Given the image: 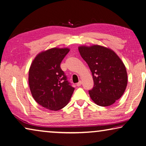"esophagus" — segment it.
I'll list each match as a JSON object with an SVG mask.
<instances>
[{"instance_id":"esophagus-1","label":"esophagus","mask_w":146,"mask_h":146,"mask_svg":"<svg viewBox=\"0 0 146 146\" xmlns=\"http://www.w3.org/2000/svg\"><path fill=\"white\" fill-rule=\"evenodd\" d=\"M82 82L81 80H80L77 84H76V86H80L81 85H82Z\"/></svg>"}]
</instances>
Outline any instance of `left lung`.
<instances>
[{"label":"left lung","mask_w":146,"mask_h":146,"mask_svg":"<svg viewBox=\"0 0 146 146\" xmlns=\"http://www.w3.org/2000/svg\"><path fill=\"white\" fill-rule=\"evenodd\" d=\"M81 56L92 73L94 86L89 94L96 104L109 106L119 99L127 84L124 64L112 49L99 45L79 46Z\"/></svg>","instance_id":"1"}]
</instances>
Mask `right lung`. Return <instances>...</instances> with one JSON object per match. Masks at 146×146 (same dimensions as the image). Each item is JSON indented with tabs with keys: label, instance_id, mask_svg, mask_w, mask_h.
<instances>
[{
	"label": "right lung",
	"instance_id": "right-lung-1",
	"mask_svg": "<svg viewBox=\"0 0 146 146\" xmlns=\"http://www.w3.org/2000/svg\"><path fill=\"white\" fill-rule=\"evenodd\" d=\"M69 48H53L38 53L29 70L28 82L31 95L38 104L58 111L70 102L75 88L67 80L60 63Z\"/></svg>",
	"mask_w": 146,
	"mask_h": 146
}]
</instances>
